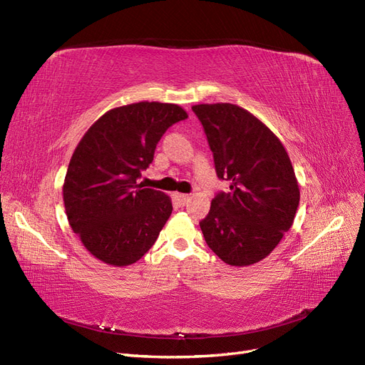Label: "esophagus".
I'll return each instance as SVG.
<instances>
[{
    "mask_svg": "<svg viewBox=\"0 0 365 365\" xmlns=\"http://www.w3.org/2000/svg\"><path fill=\"white\" fill-rule=\"evenodd\" d=\"M173 197H175V200H177V202L181 205V207H184L188 200H190V196L188 195H184V193H173Z\"/></svg>",
    "mask_w": 365,
    "mask_h": 365,
    "instance_id": "1",
    "label": "esophagus"
}]
</instances>
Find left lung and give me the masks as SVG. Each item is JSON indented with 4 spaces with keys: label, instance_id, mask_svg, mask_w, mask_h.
<instances>
[{
    "label": "left lung",
    "instance_id": "obj_1",
    "mask_svg": "<svg viewBox=\"0 0 365 365\" xmlns=\"http://www.w3.org/2000/svg\"><path fill=\"white\" fill-rule=\"evenodd\" d=\"M192 108L205 130L217 177L231 188L211 200L200 230L222 261L252 266L293 226L300 192L290 157L267 125L242 107L217 103Z\"/></svg>",
    "mask_w": 365,
    "mask_h": 365
}]
</instances>
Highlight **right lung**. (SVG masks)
<instances>
[{"instance_id": "right-lung-1", "label": "right lung", "mask_w": 365, "mask_h": 365, "mask_svg": "<svg viewBox=\"0 0 365 365\" xmlns=\"http://www.w3.org/2000/svg\"><path fill=\"white\" fill-rule=\"evenodd\" d=\"M177 104L111 108L81 137L63 182L68 222L83 246L108 266L139 261L172 215L170 197L137 184L161 135L187 119Z\"/></svg>"}]
</instances>
